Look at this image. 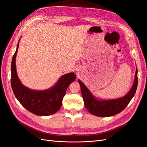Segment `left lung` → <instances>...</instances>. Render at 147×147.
<instances>
[{
	"label": "left lung",
	"mask_w": 147,
	"mask_h": 147,
	"mask_svg": "<svg viewBox=\"0 0 147 147\" xmlns=\"http://www.w3.org/2000/svg\"><path fill=\"white\" fill-rule=\"evenodd\" d=\"M137 68H136L134 84L130 91L125 96L116 99L100 100L96 99L83 82L79 80L78 82L81 86L82 96L86 108L92 114L98 117H110L122 112L133 98L137 91Z\"/></svg>",
	"instance_id": "obj_1"
}]
</instances>
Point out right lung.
<instances>
[{
	"label": "right lung",
	"mask_w": 147,
	"mask_h": 147,
	"mask_svg": "<svg viewBox=\"0 0 147 147\" xmlns=\"http://www.w3.org/2000/svg\"><path fill=\"white\" fill-rule=\"evenodd\" d=\"M19 41L11 64V86L15 96L26 109L35 115L54 114L62 106V100L69 85L76 80L74 73L64 74L52 88L44 91H34L22 84L17 74L16 59Z\"/></svg>",
	"instance_id": "1"
}]
</instances>
